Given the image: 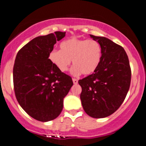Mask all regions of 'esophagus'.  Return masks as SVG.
<instances>
[{
	"instance_id": "1",
	"label": "esophagus",
	"mask_w": 146,
	"mask_h": 146,
	"mask_svg": "<svg viewBox=\"0 0 146 146\" xmlns=\"http://www.w3.org/2000/svg\"><path fill=\"white\" fill-rule=\"evenodd\" d=\"M73 82L74 84H77L78 82V80L76 78H73Z\"/></svg>"
}]
</instances>
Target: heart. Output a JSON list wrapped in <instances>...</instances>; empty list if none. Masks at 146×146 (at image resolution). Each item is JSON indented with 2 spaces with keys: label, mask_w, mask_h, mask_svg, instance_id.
<instances>
[{
  "label": "heart",
  "mask_w": 146,
  "mask_h": 146,
  "mask_svg": "<svg viewBox=\"0 0 146 146\" xmlns=\"http://www.w3.org/2000/svg\"><path fill=\"white\" fill-rule=\"evenodd\" d=\"M60 50H52L49 60L61 72L68 70L71 60L74 66L71 70L73 75L88 76L94 73L102 59V47L93 39L71 38L60 44Z\"/></svg>",
  "instance_id": "1"
}]
</instances>
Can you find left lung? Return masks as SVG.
Listing matches in <instances>:
<instances>
[{
  "label": "left lung",
  "mask_w": 146,
  "mask_h": 146,
  "mask_svg": "<svg viewBox=\"0 0 146 146\" xmlns=\"http://www.w3.org/2000/svg\"><path fill=\"white\" fill-rule=\"evenodd\" d=\"M102 47V59L97 70L78 80L80 100L85 112L95 118L111 115L119 108L129 90L131 70L122 46L110 39L90 35Z\"/></svg>",
  "instance_id": "1"
}]
</instances>
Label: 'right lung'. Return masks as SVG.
I'll return each mask as SVG.
<instances>
[{
  "instance_id": "1",
  "label": "right lung",
  "mask_w": 146,
  "mask_h": 146,
  "mask_svg": "<svg viewBox=\"0 0 146 146\" xmlns=\"http://www.w3.org/2000/svg\"><path fill=\"white\" fill-rule=\"evenodd\" d=\"M66 32L38 36L17 53L13 66V86L20 106L32 118L47 122L57 118L63 98L73 83L70 76L60 71L48 58L56 41Z\"/></svg>"
}]
</instances>
